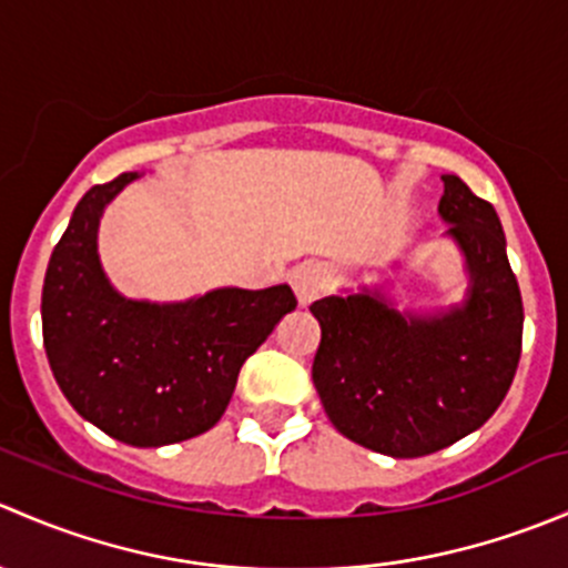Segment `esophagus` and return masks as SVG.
<instances>
[{
  "mask_svg": "<svg viewBox=\"0 0 568 568\" xmlns=\"http://www.w3.org/2000/svg\"><path fill=\"white\" fill-rule=\"evenodd\" d=\"M329 283V274H326V266H321L316 261H305L291 272V288H294L300 305H311L321 291Z\"/></svg>",
  "mask_w": 568,
  "mask_h": 568,
  "instance_id": "obj_1",
  "label": "esophagus"
}]
</instances>
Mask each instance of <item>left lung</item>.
<instances>
[{
  "instance_id": "1",
  "label": "left lung",
  "mask_w": 568,
  "mask_h": 568,
  "mask_svg": "<svg viewBox=\"0 0 568 568\" xmlns=\"http://www.w3.org/2000/svg\"><path fill=\"white\" fill-rule=\"evenodd\" d=\"M443 239L462 255L467 288L450 305H406L390 274L313 302L321 343L313 385L332 426L393 459L437 454L478 432L506 398L523 352V296L497 211L459 175H443Z\"/></svg>"
}]
</instances>
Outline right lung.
Instances as JSON below:
<instances>
[{
	"label": "right lung",
	"instance_id": "obj_1",
	"mask_svg": "<svg viewBox=\"0 0 568 568\" xmlns=\"http://www.w3.org/2000/svg\"><path fill=\"white\" fill-rule=\"evenodd\" d=\"M136 178L123 173L79 200L45 268L40 316L51 374L73 409L120 443L162 448L220 423L244 359L296 300L285 283L175 302L120 294L101 263L99 227Z\"/></svg>",
	"mask_w": 568,
	"mask_h": 568
}]
</instances>
